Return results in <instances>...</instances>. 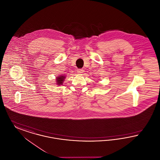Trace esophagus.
<instances>
[{
    "label": "esophagus",
    "mask_w": 160,
    "mask_h": 160,
    "mask_svg": "<svg viewBox=\"0 0 160 160\" xmlns=\"http://www.w3.org/2000/svg\"><path fill=\"white\" fill-rule=\"evenodd\" d=\"M77 71V73H78V74H82V73H83V69H78Z\"/></svg>",
    "instance_id": "1"
}]
</instances>
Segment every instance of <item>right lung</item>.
<instances>
[{"mask_svg":"<svg viewBox=\"0 0 160 160\" xmlns=\"http://www.w3.org/2000/svg\"><path fill=\"white\" fill-rule=\"evenodd\" d=\"M65 76H60V77H57V83L58 85L62 84V82H64V78H65Z\"/></svg>","mask_w":160,"mask_h":160,"instance_id":"right-lung-1","label":"right lung"}]
</instances>
